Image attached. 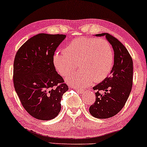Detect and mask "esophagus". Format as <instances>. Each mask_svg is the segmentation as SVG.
I'll use <instances>...</instances> for the list:
<instances>
[{
  "label": "esophagus",
  "instance_id": "1",
  "mask_svg": "<svg viewBox=\"0 0 147 147\" xmlns=\"http://www.w3.org/2000/svg\"><path fill=\"white\" fill-rule=\"evenodd\" d=\"M76 91L79 94H82V93L84 92V90H79V89H76Z\"/></svg>",
  "mask_w": 147,
  "mask_h": 147
}]
</instances>
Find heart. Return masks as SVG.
I'll use <instances>...</instances> for the list:
<instances>
[{"instance_id": "1", "label": "heart", "mask_w": 147, "mask_h": 147, "mask_svg": "<svg viewBox=\"0 0 147 147\" xmlns=\"http://www.w3.org/2000/svg\"><path fill=\"white\" fill-rule=\"evenodd\" d=\"M114 60L113 47L107 40L89 37L77 38L65 52H56L53 57L55 68L63 76L73 72L77 64L79 71L66 77L68 83L77 87L103 81L110 74Z\"/></svg>"}]
</instances>
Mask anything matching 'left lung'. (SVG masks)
I'll list each match as a JSON object with an SVG mask.
<instances>
[{
	"mask_svg": "<svg viewBox=\"0 0 147 147\" xmlns=\"http://www.w3.org/2000/svg\"><path fill=\"white\" fill-rule=\"evenodd\" d=\"M97 36H105L114 51V65L109 77L93 87L96 90V101L90 107V113L98 119H107L117 115L123 109L132 87L133 61L125 46L110 34L102 33ZM105 90L104 94L100 90Z\"/></svg>",
	"mask_w": 147,
	"mask_h": 147,
	"instance_id": "8db88e82",
	"label": "left lung"
}]
</instances>
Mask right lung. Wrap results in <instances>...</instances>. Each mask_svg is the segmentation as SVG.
I'll return each mask as SVG.
<instances>
[{"mask_svg":"<svg viewBox=\"0 0 147 147\" xmlns=\"http://www.w3.org/2000/svg\"><path fill=\"white\" fill-rule=\"evenodd\" d=\"M65 38L64 34H36L22 45L15 57V90L25 110L37 119L57 116L63 94L68 90L53 62L55 50Z\"/></svg>","mask_w":147,"mask_h":147,"instance_id":"add662e5","label":"right lung"}]
</instances>
